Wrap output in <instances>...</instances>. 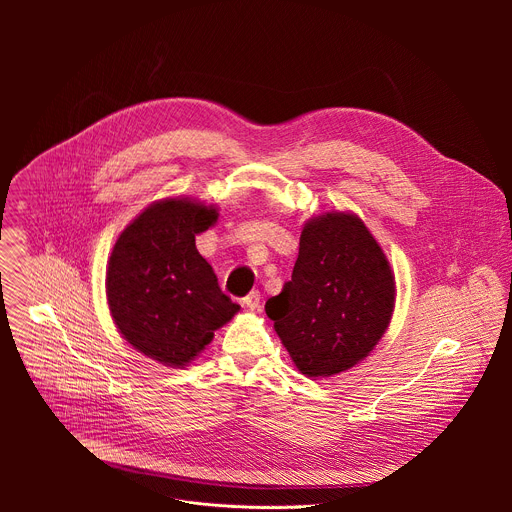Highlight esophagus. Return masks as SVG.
Here are the masks:
<instances>
[{"instance_id":"obj_1","label":"esophagus","mask_w":512,"mask_h":512,"mask_svg":"<svg viewBox=\"0 0 512 512\" xmlns=\"http://www.w3.org/2000/svg\"><path fill=\"white\" fill-rule=\"evenodd\" d=\"M243 304L249 310H259L261 308V294H259V291H249V294L243 298Z\"/></svg>"}]
</instances>
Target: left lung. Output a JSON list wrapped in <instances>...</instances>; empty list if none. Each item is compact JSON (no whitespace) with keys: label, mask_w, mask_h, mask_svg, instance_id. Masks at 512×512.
<instances>
[{"label":"left lung","mask_w":512,"mask_h":512,"mask_svg":"<svg viewBox=\"0 0 512 512\" xmlns=\"http://www.w3.org/2000/svg\"><path fill=\"white\" fill-rule=\"evenodd\" d=\"M393 304V271L369 229L354 214L326 212L304 227L291 281L265 312L304 375L332 377L369 356Z\"/></svg>","instance_id":"1"}]
</instances>
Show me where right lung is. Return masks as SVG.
Masks as SVG:
<instances>
[{
  "label": "right lung",
  "instance_id": "1",
  "mask_svg": "<svg viewBox=\"0 0 512 512\" xmlns=\"http://www.w3.org/2000/svg\"><path fill=\"white\" fill-rule=\"evenodd\" d=\"M210 206L170 198L145 208L119 235L107 267V300L123 338L168 367H184L241 306L196 249L216 223Z\"/></svg>",
  "mask_w": 512,
  "mask_h": 512
}]
</instances>
